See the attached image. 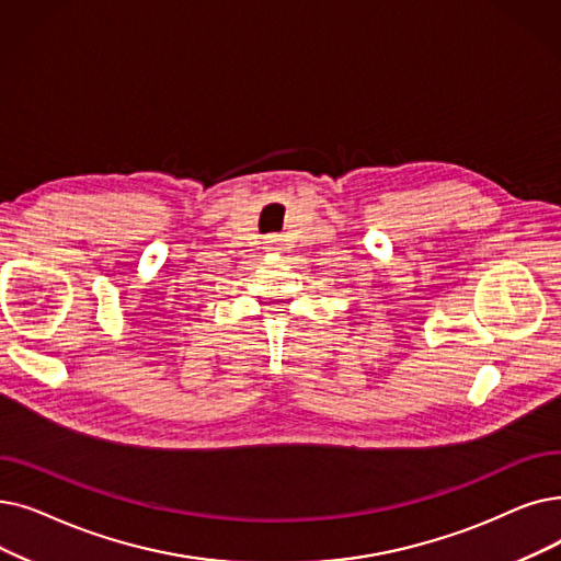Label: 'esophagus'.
Returning <instances> with one entry per match:
<instances>
[{
  "label": "esophagus",
  "instance_id": "esophagus-1",
  "mask_svg": "<svg viewBox=\"0 0 561 561\" xmlns=\"http://www.w3.org/2000/svg\"><path fill=\"white\" fill-rule=\"evenodd\" d=\"M265 250L273 252V254L284 252V240H282L279 236H267V238H265Z\"/></svg>",
  "mask_w": 561,
  "mask_h": 561
}]
</instances>
